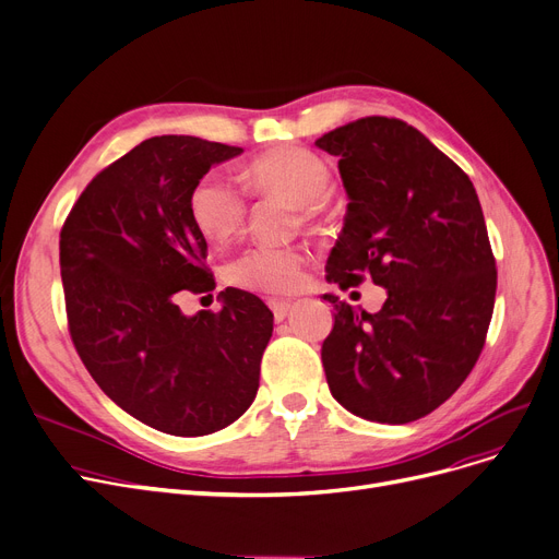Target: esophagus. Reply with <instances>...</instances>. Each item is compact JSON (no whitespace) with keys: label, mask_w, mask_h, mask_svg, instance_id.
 <instances>
[{"label":"esophagus","mask_w":559,"mask_h":559,"mask_svg":"<svg viewBox=\"0 0 559 559\" xmlns=\"http://www.w3.org/2000/svg\"><path fill=\"white\" fill-rule=\"evenodd\" d=\"M289 301H283V299H272L270 301V308H272V312H274V320L276 322H283L285 318H287V312H289Z\"/></svg>","instance_id":"1"}]
</instances>
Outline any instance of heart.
<instances>
[{
    "instance_id": "heart-1",
    "label": "heart",
    "mask_w": 559,
    "mask_h": 559,
    "mask_svg": "<svg viewBox=\"0 0 559 559\" xmlns=\"http://www.w3.org/2000/svg\"><path fill=\"white\" fill-rule=\"evenodd\" d=\"M249 182L264 197L293 203L297 222L312 224L324 212L333 176L329 164L306 148H283L251 162ZM189 216L197 230L212 241L226 245L247 222V201L241 191L219 174H207L189 193ZM306 255L299 247L258 245L228 264L230 283L266 295H285L301 283Z\"/></svg>"
}]
</instances>
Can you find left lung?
<instances>
[{
  "mask_svg": "<svg viewBox=\"0 0 559 559\" xmlns=\"http://www.w3.org/2000/svg\"><path fill=\"white\" fill-rule=\"evenodd\" d=\"M337 157L345 226L326 260L340 289L370 276L379 312L324 295L331 395L354 416L404 425L439 408L481 354L496 301V258L471 178L416 128L368 116L314 141Z\"/></svg>",
  "mask_w": 559,
  "mask_h": 559,
  "instance_id": "obj_1",
  "label": "left lung"
}]
</instances>
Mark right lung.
<instances>
[{
	"mask_svg": "<svg viewBox=\"0 0 559 559\" xmlns=\"http://www.w3.org/2000/svg\"><path fill=\"white\" fill-rule=\"evenodd\" d=\"M237 145L164 134L95 176L61 228L59 262L72 345L105 395L143 425L205 436L255 400L274 314L226 287L219 312L187 314L185 293H210L207 241L189 193Z\"/></svg>",
	"mask_w": 559,
	"mask_h": 559,
	"instance_id": "1",
	"label": "right lung"
}]
</instances>
